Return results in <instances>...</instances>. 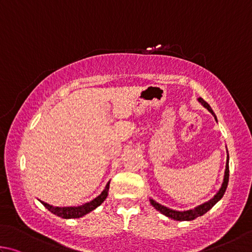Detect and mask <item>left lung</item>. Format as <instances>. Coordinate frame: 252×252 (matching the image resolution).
I'll return each instance as SVG.
<instances>
[{
    "label": "left lung",
    "instance_id": "left-lung-1",
    "mask_svg": "<svg viewBox=\"0 0 252 252\" xmlns=\"http://www.w3.org/2000/svg\"><path fill=\"white\" fill-rule=\"evenodd\" d=\"M198 101H199V103H201V105L204 106L205 108L208 109L209 112L213 114V116L215 117L216 122H217V117H216L214 110L211 109L209 104L206 103V101L202 99L201 97H200V98H198ZM228 182H229V154H228V151H227L226 169H224V175H223V180H222L221 187H220L218 192L216 193V195L213 198H211L210 200L204 202V204H202V205L197 206L196 208L189 209V210H185V211H179V210L170 209V208H168V207L158 204L157 201L152 199V198H151V199H149V201H151V204H152V206L154 207V208L159 211L160 214L165 215L166 217H168L170 219H174V220H177V221H190V220H193V219H196L198 217H200V216H202V215H205L207 211H209L216 204H217V202L220 199H221L224 191H226V189H227Z\"/></svg>",
    "mask_w": 252,
    "mask_h": 252
}]
</instances>
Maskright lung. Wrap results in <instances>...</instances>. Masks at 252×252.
I'll list each match as a JSON object with an SVG mask.
<instances>
[{
  "mask_svg": "<svg viewBox=\"0 0 252 252\" xmlns=\"http://www.w3.org/2000/svg\"><path fill=\"white\" fill-rule=\"evenodd\" d=\"M109 183L106 184L105 189L99 196H97L95 199H93L90 202H86L82 206H77V207H54L52 205H48L46 202H44L42 200H39L42 202V205L51 211L52 214H54L56 216H59L61 218L64 219H70V218H81L83 216H85L87 214H90L91 211L96 209L97 207L101 205L106 198L108 196V190H109Z\"/></svg>",
  "mask_w": 252,
  "mask_h": 252,
  "instance_id": "right-lung-1",
  "label": "right lung"
}]
</instances>
